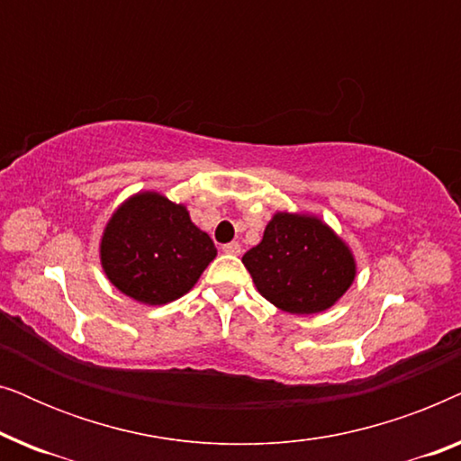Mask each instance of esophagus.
Instances as JSON below:
<instances>
[{
    "instance_id": "1",
    "label": "esophagus",
    "mask_w": 461,
    "mask_h": 461,
    "mask_svg": "<svg viewBox=\"0 0 461 461\" xmlns=\"http://www.w3.org/2000/svg\"><path fill=\"white\" fill-rule=\"evenodd\" d=\"M222 251H224V254H230V256H239V254H241V245H239L237 241H230V243L222 245Z\"/></svg>"
}]
</instances>
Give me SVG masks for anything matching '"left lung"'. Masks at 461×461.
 Masks as SVG:
<instances>
[{"instance_id": "8db88e82", "label": "left lung", "mask_w": 461, "mask_h": 461, "mask_svg": "<svg viewBox=\"0 0 461 461\" xmlns=\"http://www.w3.org/2000/svg\"><path fill=\"white\" fill-rule=\"evenodd\" d=\"M243 264L258 292L292 314L327 311L357 276L348 245L323 220L308 213L276 212Z\"/></svg>"}]
</instances>
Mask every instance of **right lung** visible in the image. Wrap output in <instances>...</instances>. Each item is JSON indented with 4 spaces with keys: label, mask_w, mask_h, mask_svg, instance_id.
<instances>
[{
    "label": "right lung",
    "mask_w": 461,
    "mask_h": 461,
    "mask_svg": "<svg viewBox=\"0 0 461 461\" xmlns=\"http://www.w3.org/2000/svg\"><path fill=\"white\" fill-rule=\"evenodd\" d=\"M216 254L210 235L193 224L186 207L155 191L123 201L100 239L106 279L149 306L191 292Z\"/></svg>",
    "instance_id": "add662e5"
}]
</instances>
